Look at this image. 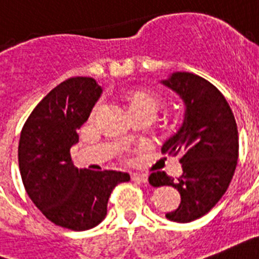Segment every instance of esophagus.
<instances>
[{
    "label": "esophagus",
    "instance_id": "34e87169",
    "mask_svg": "<svg viewBox=\"0 0 259 259\" xmlns=\"http://www.w3.org/2000/svg\"><path fill=\"white\" fill-rule=\"evenodd\" d=\"M132 180L136 181V182H141V184H145V182H148V176H146V174L133 173V174H132Z\"/></svg>",
    "mask_w": 259,
    "mask_h": 259
}]
</instances>
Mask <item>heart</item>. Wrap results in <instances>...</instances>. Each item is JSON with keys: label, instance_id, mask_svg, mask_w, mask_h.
I'll return each mask as SVG.
<instances>
[{"label": "heart", "instance_id": "obj_1", "mask_svg": "<svg viewBox=\"0 0 259 259\" xmlns=\"http://www.w3.org/2000/svg\"><path fill=\"white\" fill-rule=\"evenodd\" d=\"M158 100L155 98L154 96H151V94H145V93H141V94H137L134 96L132 100H130V110L132 109H136V108H140V106H150V108L155 109L158 108Z\"/></svg>", "mask_w": 259, "mask_h": 259}]
</instances>
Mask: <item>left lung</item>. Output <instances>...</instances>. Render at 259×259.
<instances>
[{"label": "left lung", "instance_id": "obj_1", "mask_svg": "<svg viewBox=\"0 0 259 259\" xmlns=\"http://www.w3.org/2000/svg\"><path fill=\"white\" fill-rule=\"evenodd\" d=\"M159 83L184 102L182 123L162 145L167 155H181L182 176L174 181L155 171L149 182L180 191V206L166 218L186 224L209 213L228 190L238 161V130L228 101L202 77L174 71Z\"/></svg>", "mask_w": 259, "mask_h": 259}]
</instances>
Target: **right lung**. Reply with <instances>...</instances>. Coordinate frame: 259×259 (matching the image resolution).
I'll list each match as a JSON object with an SVG mask.
<instances>
[{
	"mask_svg": "<svg viewBox=\"0 0 259 259\" xmlns=\"http://www.w3.org/2000/svg\"><path fill=\"white\" fill-rule=\"evenodd\" d=\"M104 89L92 77H71L56 86L31 111L21 132V178L48 220L74 232L89 230L106 217L110 193L130 176L75 167L70 149Z\"/></svg>",
	"mask_w": 259,
	"mask_h": 259,
	"instance_id": "obj_1",
	"label": "right lung"
}]
</instances>
